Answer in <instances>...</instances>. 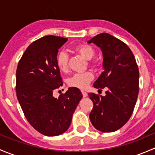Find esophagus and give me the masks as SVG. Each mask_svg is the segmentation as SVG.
Segmentation results:
<instances>
[{
	"label": "esophagus",
	"instance_id": "esophagus-1",
	"mask_svg": "<svg viewBox=\"0 0 155 155\" xmlns=\"http://www.w3.org/2000/svg\"><path fill=\"white\" fill-rule=\"evenodd\" d=\"M82 96H83V97H86L87 96V94L85 91H82Z\"/></svg>",
	"mask_w": 155,
	"mask_h": 155
}]
</instances>
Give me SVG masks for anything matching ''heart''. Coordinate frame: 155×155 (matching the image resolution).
Masks as SVG:
<instances>
[{"label": "heart", "mask_w": 155, "mask_h": 155, "mask_svg": "<svg viewBox=\"0 0 155 155\" xmlns=\"http://www.w3.org/2000/svg\"><path fill=\"white\" fill-rule=\"evenodd\" d=\"M73 51L82 56L85 60L90 61L96 54V51L91 46L87 44H82L73 48ZM56 64L58 68L62 72H67L69 69V57L66 51H61L56 58ZM90 65L97 68L98 64L97 62H90ZM94 75L91 72H85L81 73H75L68 79V83L70 87H78L80 89L86 88L93 79Z\"/></svg>", "instance_id": "b5f03b06"}]
</instances>
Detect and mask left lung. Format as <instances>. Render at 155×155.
Segmentation results:
<instances>
[{
  "label": "left lung",
  "mask_w": 155,
  "mask_h": 155,
  "mask_svg": "<svg viewBox=\"0 0 155 155\" xmlns=\"http://www.w3.org/2000/svg\"><path fill=\"white\" fill-rule=\"evenodd\" d=\"M101 48L104 72L94 83L99 90L107 87L105 96L89 93L94 104L89 115L97 130L114 132L127 122L135 107L139 93V68L130 48L107 33L87 41Z\"/></svg>",
  "instance_id": "left-lung-1"
}]
</instances>
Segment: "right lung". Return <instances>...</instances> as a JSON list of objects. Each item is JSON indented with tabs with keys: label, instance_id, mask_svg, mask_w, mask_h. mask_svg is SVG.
<instances>
[{
	"label": "right lung",
	"instance_id": "add662e5",
	"mask_svg": "<svg viewBox=\"0 0 155 155\" xmlns=\"http://www.w3.org/2000/svg\"><path fill=\"white\" fill-rule=\"evenodd\" d=\"M68 38L45 36L33 42L21 56L16 70V96L31 126L48 137L68 130L82 97L77 87H69L58 98L54 90L63 85L56 64L58 49Z\"/></svg>",
	"mask_w": 155,
	"mask_h": 155
}]
</instances>
